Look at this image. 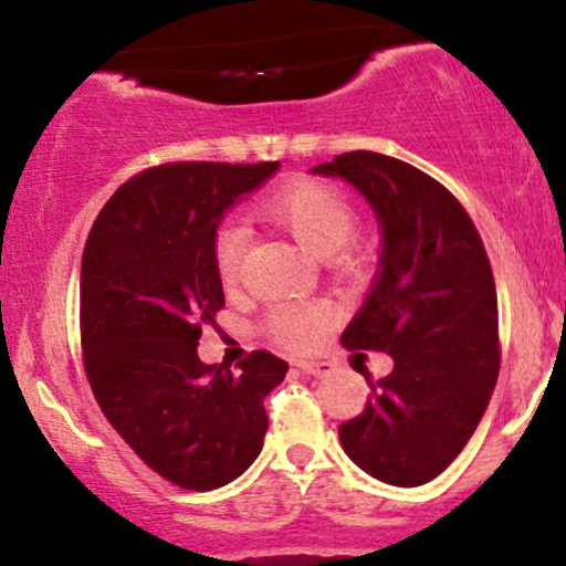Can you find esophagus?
<instances>
[{
    "label": "esophagus",
    "instance_id": "34e87169",
    "mask_svg": "<svg viewBox=\"0 0 566 566\" xmlns=\"http://www.w3.org/2000/svg\"><path fill=\"white\" fill-rule=\"evenodd\" d=\"M301 369L303 375H314V378H327V375H333V365L329 361H311V359H301L295 365Z\"/></svg>",
    "mask_w": 566,
    "mask_h": 566
}]
</instances>
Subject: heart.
<instances>
[{
    "label": "heart",
    "instance_id": "obj_1",
    "mask_svg": "<svg viewBox=\"0 0 566 566\" xmlns=\"http://www.w3.org/2000/svg\"><path fill=\"white\" fill-rule=\"evenodd\" d=\"M261 216L284 229L316 258H333L340 274L359 276L367 271V252L350 242L356 231V210L340 191L319 180H295L263 201ZM247 252L244 226H226L212 244L218 282L233 290L242 279ZM335 314L327 303H284L269 311L265 333L290 350L316 348L333 327Z\"/></svg>",
    "mask_w": 566,
    "mask_h": 566
}]
</instances>
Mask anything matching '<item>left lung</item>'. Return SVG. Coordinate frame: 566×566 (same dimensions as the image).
<instances>
[{
  "label": "left lung",
  "instance_id": "obj_1",
  "mask_svg": "<svg viewBox=\"0 0 566 566\" xmlns=\"http://www.w3.org/2000/svg\"><path fill=\"white\" fill-rule=\"evenodd\" d=\"M359 188L382 229L380 271L343 333L394 356L365 409L340 426L361 471L396 486L437 479L476 431L500 369L492 265L465 207L431 175L375 151L314 167Z\"/></svg>",
  "mask_w": 566,
  "mask_h": 566
}]
</instances>
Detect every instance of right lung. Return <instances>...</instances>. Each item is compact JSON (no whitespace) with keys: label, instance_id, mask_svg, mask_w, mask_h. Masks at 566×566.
I'll list each match as a JSON object with an SVG mask.
<instances>
[{"label":"right lung","instance_id":"add662e5","mask_svg":"<svg viewBox=\"0 0 566 566\" xmlns=\"http://www.w3.org/2000/svg\"><path fill=\"white\" fill-rule=\"evenodd\" d=\"M279 161H170L122 184L82 255V361L97 407L143 463L184 490L233 482L263 450V399L287 361L252 350L205 365L201 327L223 308L212 244L220 218Z\"/></svg>","mask_w":566,"mask_h":566}]
</instances>
